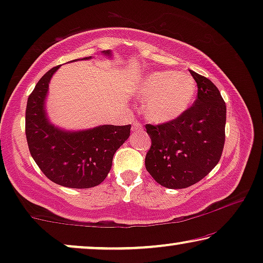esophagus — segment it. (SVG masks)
Masks as SVG:
<instances>
[{
    "instance_id": "obj_1",
    "label": "esophagus",
    "mask_w": 263,
    "mask_h": 263,
    "mask_svg": "<svg viewBox=\"0 0 263 263\" xmlns=\"http://www.w3.org/2000/svg\"><path fill=\"white\" fill-rule=\"evenodd\" d=\"M142 124H141V122H139V121H134V123H133V127H132V132H140V130H142Z\"/></svg>"
}]
</instances>
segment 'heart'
Instances as JSON below:
<instances>
[{
  "label": "heart",
  "mask_w": 263,
  "mask_h": 263,
  "mask_svg": "<svg viewBox=\"0 0 263 263\" xmlns=\"http://www.w3.org/2000/svg\"><path fill=\"white\" fill-rule=\"evenodd\" d=\"M135 93L140 99H145V116L152 122L165 123L188 110L195 97L196 82L184 71H153L140 79Z\"/></svg>",
  "instance_id": "b5f03b06"
}]
</instances>
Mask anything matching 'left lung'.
Instances as JSON below:
<instances>
[{"label":"left lung","mask_w":263,"mask_h":263,"mask_svg":"<svg viewBox=\"0 0 263 263\" xmlns=\"http://www.w3.org/2000/svg\"><path fill=\"white\" fill-rule=\"evenodd\" d=\"M197 84L196 100L182 116L158 125L146 124L151 148L146 170L168 189L195 184L220 160L225 142L226 105L210 79L190 70Z\"/></svg>","instance_id":"obj_1"}]
</instances>
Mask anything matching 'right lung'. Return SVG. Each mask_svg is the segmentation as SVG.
I'll return each instance as SVG.
<instances>
[{
    "mask_svg": "<svg viewBox=\"0 0 263 263\" xmlns=\"http://www.w3.org/2000/svg\"><path fill=\"white\" fill-rule=\"evenodd\" d=\"M103 53L111 56L109 50ZM59 68L43 75L27 99L25 132L28 149L50 181L67 188H92L106 178L114 154L130 135V124L68 132L50 123L44 103L50 79Z\"/></svg>",
    "mask_w": 263,
    "mask_h": 263,
    "instance_id": "1",
    "label": "right lung"
}]
</instances>
